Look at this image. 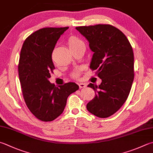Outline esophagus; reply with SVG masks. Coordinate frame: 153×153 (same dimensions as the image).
Masks as SVG:
<instances>
[{"mask_svg":"<svg viewBox=\"0 0 153 153\" xmlns=\"http://www.w3.org/2000/svg\"><path fill=\"white\" fill-rule=\"evenodd\" d=\"M79 88H84L86 86V84L85 83H79Z\"/></svg>","mask_w":153,"mask_h":153,"instance_id":"obj_1","label":"esophagus"}]
</instances>
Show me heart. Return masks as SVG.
Wrapping results in <instances>:
<instances>
[{"mask_svg":"<svg viewBox=\"0 0 153 153\" xmlns=\"http://www.w3.org/2000/svg\"><path fill=\"white\" fill-rule=\"evenodd\" d=\"M80 42V40H79L78 39L75 38V37H71L70 39H68V45L69 48H71L74 47V46H75L78 43H79ZM79 73H73V76L74 78H77L79 76Z\"/></svg>","mask_w":153,"mask_h":153,"instance_id":"b5f03b06","label":"heart"}]
</instances>
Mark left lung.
I'll list each match as a JSON object with an SVG mask.
<instances>
[{
	"instance_id": "obj_1",
	"label": "left lung",
	"mask_w": 153,
	"mask_h": 153,
	"mask_svg": "<svg viewBox=\"0 0 153 153\" xmlns=\"http://www.w3.org/2000/svg\"><path fill=\"white\" fill-rule=\"evenodd\" d=\"M76 29L89 42L93 52L90 68L102 82L93 89L95 97L86 105L87 110L98 117L114 114L127 99L134 80V54L126 36L110 25L78 27Z\"/></svg>"
}]
</instances>
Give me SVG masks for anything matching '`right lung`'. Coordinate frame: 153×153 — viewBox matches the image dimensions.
Segmentation results:
<instances>
[{
	"label": "right lung",
	"mask_w": 153,
	"mask_h": 153,
	"mask_svg": "<svg viewBox=\"0 0 153 153\" xmlns=\"http://www.w3.org/2000/svg\"><path fill=\"white\" fill-rule=\"evenodd\" d=\"M68 27L43 28L23 43L19 75L25 101L30 111L42 121H52L62 113L68 97L79 89L74 82L56 86L50 82L54 67L52 53L60 35Z\"/></svg>",
	"instance_id": "right-lung-1"
}]
</instances>
